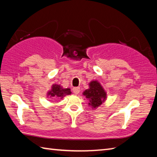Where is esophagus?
<instances>
[{"mask_svg": "<svg viewBox=\"0 0 157 157\" xmlns=\"http://www.w3.org/2000/svg\"><path fill=\"white\" fill-rule=\"evenodd\" d=\"M73 91L75 94H78L79 91H80V89L79 88V87H74V88L73 89Z\"/></svg>", "mask_w": 157, "mask_h": 157, "instance_id": "1", "label": "esophagus"}]
</instances>
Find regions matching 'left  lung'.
Returning <instances> with one entry per match:
<instances>
[{"mask_svg": "<svg viewBox=\"0 0 157 157\" xmlns=\"http://www.w3.org/2000/svg\"><path fill=\"white\" fill-rule=\"evenodd\" d=\"M83 95L89 100V105L94 109L102 105L107 98V93L98 81L90 82L89 89L85 90Z\"/></svg>", "mask_w": 157, "mask_h": 157, "instance_id": "left-lung-1", "label": "left lung"}]
</instances>
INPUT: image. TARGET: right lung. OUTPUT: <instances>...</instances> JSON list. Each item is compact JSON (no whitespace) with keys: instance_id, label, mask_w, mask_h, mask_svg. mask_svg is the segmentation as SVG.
Wrapping results in <instances>:
<instances>
[{"instance_id":"right-lung-1","label":"right lung","mask_w":157,"mask_h":157,"mask_svg":"<svg viewBox=\"0 0 157 157\" xmlns=\"http://www.w3.org/2000/svg\"><path fill=\"white\" fill-rule=\"evenodd\" d=\"M71 94L70 89H63L60 85L53 84L52 86L51 91H48V95L54 98H62L66 95H70Z\"/></svg>"}]
</instances>
